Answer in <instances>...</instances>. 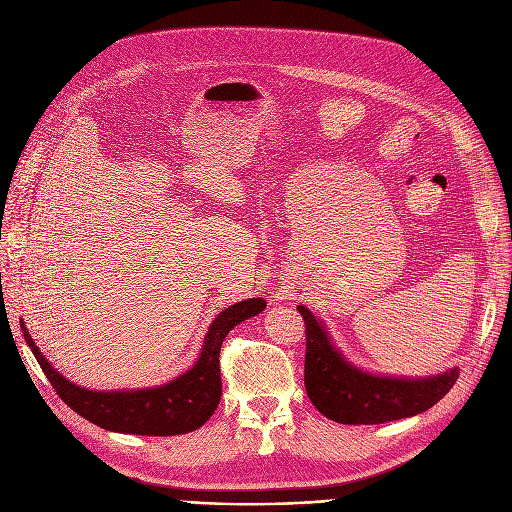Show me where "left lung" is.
<instances>
[{"label":"left lung","mask_w":512,"mask_h":512,"mask_svg":"<svg viewBox=\"0 0 512 512\" xmlns=\"http://www.w3.org/2000/svg\"><path fill=\"white\" fill-rule=\"evenodd\" d=\"M307 326L305 388L313 407L344 425H375L415 417L440 402L459 378V367L427 378L367 371L334 344L326 321L297 305Z\"/></svg>","instance_id":"1"}]
</instances>
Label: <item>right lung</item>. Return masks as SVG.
Instances as JSON below:
<instances>
[{
  "mask_svg": "<svg viewBox=\"0 0 512 512\" xmlns=\"http://www.w3.org/2000/svg\"><path fill=\"white\" fill-rule=\"evenodd\" d=\"M263 309V299H245L230 305L211 321L199 359L191 369L161 386L137 390H91L70 382L45 359L22 319L20 328L51 386L80 417L118 434L180 436L205 425L218 409L222 398V342L240 321L259 315Z\"/></svg>",
  "mask_w": 512,
  "mask_h": 512,
  "instance_id": "1",
  "label": "right lung"
}]
</instances>
